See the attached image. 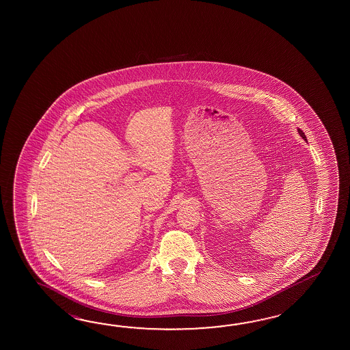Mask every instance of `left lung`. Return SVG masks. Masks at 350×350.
I'll return each instance as SVG.
<instances>
[{"label":"left lung","mask_w":350,"mask_h":350,"mask_svg":"<svg viewBox=\"0 0 350 350\" xmlns=\"http://www.w3.org/2000/svg\"><path fill=\"white\" fill-rule=\"evenodd\" d=\"M297 133H299V135H300V136H301V137H303L304 140H306V137H305L304 133H303V131H301L300 129H297Z\"/></svg>","instance_id":"obj_1"}]
</instances>
